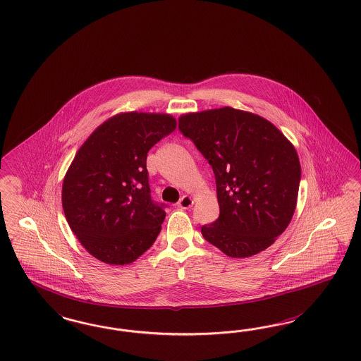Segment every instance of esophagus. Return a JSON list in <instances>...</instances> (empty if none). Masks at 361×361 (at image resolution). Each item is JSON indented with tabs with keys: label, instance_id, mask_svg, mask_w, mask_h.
Returning a JSON list of instances; mask_svg holds the SVG:
<instances>
[{
	"label": "esophagus",
	"instance_id": "esophagus-1",
	"mask_svg": "<svg viewBox=\"0 0 361 361\" xmlns=\"http://www.w3.org/2000/svg\"><path fill=\"white\" fill-rule=\"evenodd\" d=\"M192 204H194V200L191 199V197L185 195V197H182V199L179 200V203H178V207L182 209H188L190 207H192Z\"/></svg>",
	"mask_w": 361,
	"mask_h": 361
}]
</instances>
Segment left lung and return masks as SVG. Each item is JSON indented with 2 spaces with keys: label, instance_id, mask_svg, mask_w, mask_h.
I'll use <instances>...</instances> for the list:
<instances>
[{
  "label": "left lung",
  "instance_id": "8db88e82",
  "mask_svg": "<svg viewBox=\"0 0 361 361\" xmlns=\"http://www.w3.org/2000/svg\"><path fill=\"white\" fill-rule=\"evenodd\" d=\"M215 175L219 218L203 238L231 257H248L275 242L292 219L300 185L298 152L267 119L221 107L179 118Z\"/></svg>",
  "mask_w": 361,
  "mask_h": 361
}]
</instances>
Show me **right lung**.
<instances>
[{
  "mask_svg": "<svg viewBox=\"0 0 361 361\" xmlns=\"http://www.w3.org/2000/svg\"><path fill=\"white\" fill-rule=\"evenodd\" d=\"M175 128L169 114L122 113L95 128L75 154L62 207L71 231L98 260L133 263L161 233L166 206L152 199L146 159Z\"/></svg>",
  "mask_w": 361,
  "mask_h": 361,
  "instance_id": "add662e5",
  "label": "right lung"
}]
</instances>
